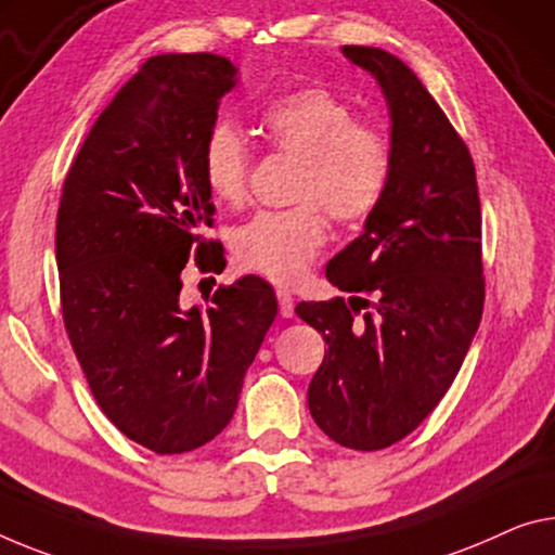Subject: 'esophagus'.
<instances>
[{"mask_svg": "<svg viewBox=\"0 0 555 555\" xmlns=\"http://www.w3.org/2000/svg\"><path fill=\"white\" fill-rule=\"evenodd\" d=\"M278 302H280V314H283V318H293L295 300H293V295H289V289L278 287Z\"/></svg>", "mask_w": 555, "mask_h": 555, "instance_id": "obj_1", "label": "esophagus"}]
</instances>
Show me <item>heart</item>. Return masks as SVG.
Segmentation results:
<instances>
[{"instance_id": "obj_1", "label": "heart", "mask_w": 555, "mask_h": 555, "mask_svg": "<svg viewBox=\"0 0 555 555\" xmlns=\"http://www.w3.org/2000/svg\"><path fill=\"white\" fill-rule=\"evenodd\" d=\"M260 124L272 146L300 158L293 201L302 206L253 216L233 235L245 270L275 283H295L327 243L325 208L352 223L379 208L391 181V146L372 126L357 124L354 108L325 87L295 89L262 108ZM253 151L233 121H218L203 141V176L228 206L248 195Z\"/></svg>"}]
</instances>
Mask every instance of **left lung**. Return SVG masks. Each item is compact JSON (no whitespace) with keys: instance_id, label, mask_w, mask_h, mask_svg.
<instances>
[{"instance_id":"left-lung-1","label":"left lung","mask_w":555,"mask_h":555,"mask_svg":"<svg viewBox=\"0 0 555 555\" xmlns=\"http://www.w3.org/2000/svg\"><path fill=\"white\" fill-rule=\"evenodd\" d=\"M343 54L385 93L395 166L364 233L325 270L352 297L295 312L327 343L307 389L312 420L337 444L377 451L434 412L479 330L481 203L472 153L402 59L374 47Z\"/></svg>"}]
</instances>
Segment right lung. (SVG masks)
Here are the masks:
<instances>
[{"instance_id":"obj_1","label":"right lung","mask_w":555,"mask_h":555,"mask_svg":"<svg viewBox=\"0 0 555 555\" xmlns=\"http://www.w3.org/2000/svg\"><path fill=\"white\" fill-rule=\"evenodd\" d=\"M235 74L206 51L149 59L101 111L59 203L66 335L101 412L156 454L225 429L278 314L255 275L218 287L206 310L181 305L185 262L225 268L223 245L201 235L216 212L203 141Z\"/></svg>"}]
</instances>
